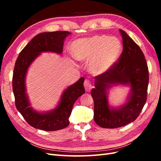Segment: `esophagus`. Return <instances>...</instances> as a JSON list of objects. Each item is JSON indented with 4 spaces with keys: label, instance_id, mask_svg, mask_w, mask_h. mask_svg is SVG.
Here are the masks:
<instances>
[{
    "label": "esophagus",
    "instance_id": "34e87169",
    "mask_svg": "<svg viewBox=\"0 0 161 161\" xmlns=\"http://www.w3.org/2000/svg\"><path fill=\"white\" fill-rule=\"evenodd\" d=\"M84 86L86 91H89L92 89V85L91 83V82L87 79H86L84 82Z\"/></svg>",
    "mask_w": 161,
    "mask_h": 161
}]
</instances>
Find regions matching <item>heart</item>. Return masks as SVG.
<instances>
[{
	"mask_svg": "<svg viewBox=\"0 0 161 161\" xmlns=\"http://www.w3.org/2000/svg\"><path fill=\"white\" fill-rule=\"evenodd\" d=\"M121 52V43L118 39L107 36L79 39L70 46L73 58L79 62H89V71L95 75L108 72L118 61Z\"/></svg>",
	"mask_w": 161,
	"mask_h": 161,
	"instance_id": "obj_1",
	"label": "heart"
}]
</instances>
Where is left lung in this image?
<instances>
[{
  "mask_svg": "<svg viewBox=\"0 0 161 161\" xmlns=\"http://www.w3.org/2000/svg\"><path fill=\"white\" fill-rule=\"evenodd\" d=\"M123 40V52L118 62L103 75L95 77L91 90L94 101V120L100 127L117 128L134 121L147 101L149 80L144 55L124 31L119 30ZM123 85L130 88L125 102L118 107L108 101V91L113 86Z\"/></svg>",
  "mask_w": 161,
  "mask_h": 161,
  "instance_id": "1",
  "label": "left lung"
}]
</instances>
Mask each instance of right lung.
I'll list each match as a JSON object with an SVG mask.
<instances>
[{"label":"right lung","instance_id":"add662e5","mask_svg":"<svg viewBox=\"0 0 161 161\" xmlns=\"http://www.w3.org/2000/svg\"><path fill=\"white\" fill-rule=\"evenodd\" d=\"M69 31L43 32L34 37L19 53L14 65L13 76V91L15 105L27 122L32 127L44 131L64 129L69 125V118L76 99L85 92L81 77L75 83L63 91L56 108L47 111L34 109L27 92L26 76L32 63L43 52L62 54L63 46Z\"/></svg>","mask_w":161,"mask_h":161}]
</instances>
